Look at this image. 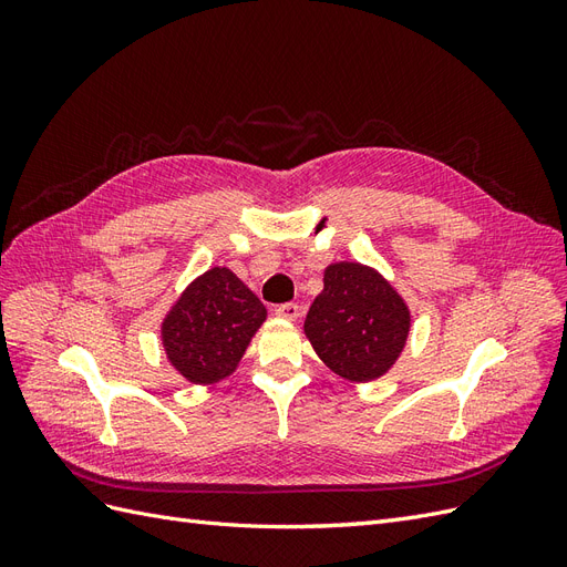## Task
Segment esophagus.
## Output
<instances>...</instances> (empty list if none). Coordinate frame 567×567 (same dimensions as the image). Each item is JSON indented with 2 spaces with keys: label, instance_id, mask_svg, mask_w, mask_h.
I'll list each match as a JSON object with an SVG mask.
<instances>
[{
  "label": "esophagus",
  "instance_id": "1",
  "mask_svg": "<svg viewBox=\"0 0 567 567\" xmlns=\"http://www.w3.org/2000/svg\"><path fill=\"white\" fill-rule=\"evenodd\" d=\"M274 315L281 317V319L293 321V319L300 317V307L296 302H281V305H277V310H274Z\"/></svg>",
  "mask_w": 567,
  "mask_h": 567
}]
</instances>
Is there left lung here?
<instances>
[{
	"label": "left lung",
	"mask_w": 567,
	"mask_h": 567,
	"mask_svg": "<svg viewBox=\"0 0 567 567\" xmlns=\"http://www.w3.org/2000/svg\"><path fill=\"white\" fill-rule=\"evenodd\" d=\"M404 300L379 271L359 262L326 267L323 290L305 319L312 348L338 375L367 383L400 357L409 336Z\"/></svg>",
	"instance_id": "1"
}]
</instances>
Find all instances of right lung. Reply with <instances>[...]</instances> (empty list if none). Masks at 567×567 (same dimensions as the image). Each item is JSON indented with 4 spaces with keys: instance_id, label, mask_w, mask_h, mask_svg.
<instances>
[{
    "instance_id": "obj_1",
    "label": "right lung",
    "mask_w": 567,
    "mask_h": 567,
    "mask_svg": "<svg viewBox=\"0 0 567 567\" xmlns=\"http://www.w3.org/2000/svg\"><path fill=\"white\" fill-rule=\"evenodd\" d=\"M265 317V305L234 271L213 267L163 321L167 359L186 381L215 383L236 369Z\"/></svg>"
}]
</instances>
